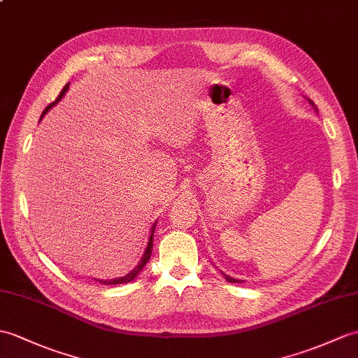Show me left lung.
<instances>
[{"instance_id":"obj_1","label":"left lung","mask_w":358,"mask_h":358,"mask_svg":"<svg viewBox=\"0 0 358 358\" xmlns=\"http://www.w3.org/2000/svg\"><path fill=\"white\" fill-rule=\"evenodd\" d=\"M310 102H311V101H310ZM311 103H313V102H311ZM313 105H314V103H313ZM222 274H224V273H222ZM224 278H226V280H227V282H239V280H236V279H234V278L227 276V274H224Z\"/></svg>"}]
</instances>
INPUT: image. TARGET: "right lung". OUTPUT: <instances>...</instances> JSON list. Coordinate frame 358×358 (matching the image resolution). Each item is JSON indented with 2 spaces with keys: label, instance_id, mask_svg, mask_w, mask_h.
I'll use <instances>...</instances> for the list:
<instances>
[{
  "label": "right lung",
  "instance_id": "obj_1",
  "mask_svg": "<svg viewBox=\"0 0 358 358\" xmlns=\"http://www.w3.org/2000/svg\"><path fill=\"white\" fill-rule=\"evenodd\" d=\"M69 85L70 84H66L65 87H64V90L61 91V94H59V97H57L56 99V101L53 102V103H50L47 108H45V110L43 111V114H41V119H43L44 117V115H45V113L50 110V108H52L53 105H56L57 102H59L61 101V97L65 94V91L66 90H69ZM39 119V120H41ZM157 224V222H155ZM155 224H154V226H152V229H151V236H149V241H148V245H146V250H145V253H143V257H141V259H140V262H138V265H137V267L134 268V270H132V271H129L128 274H127V276H122V278H117V279H111V280H102V279H96V280H99V282H101V284L102 285H117V284H128V282H131V280H134L137 276H138V273L141 271V268H143L145 267V265H146V262L149 261V257H151V253H152V243H154V230H155Z\"/></svg>",
  "mask_w": 358,
  "mask_h": 358
}]
</instances>
